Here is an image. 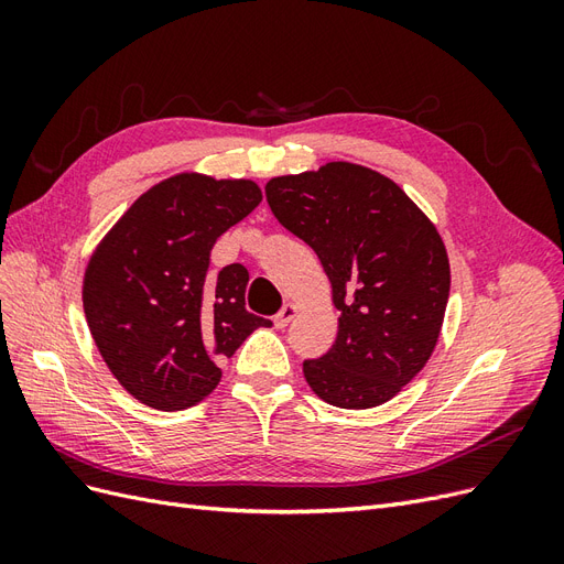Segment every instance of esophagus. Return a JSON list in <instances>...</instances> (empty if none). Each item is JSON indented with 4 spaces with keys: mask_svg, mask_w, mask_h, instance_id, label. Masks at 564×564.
<instances>
[{
    "mask_svg": "<svg viewBox=\"0 0 564 564\" xmlns=\"http://www.w3.org/2000/svg\"><path fill=\"white\" fill-rule=\"evenodd\" d=\"M296 313H299V305L296 303H284V308L275 315V327L284 329L286 324L296 317Z\"/></svg>",
    "mask_w": 564,
    "mask_h": 564,
    "instance_id": "obj_1",
    "label": "esophagus"
}]
</instances>
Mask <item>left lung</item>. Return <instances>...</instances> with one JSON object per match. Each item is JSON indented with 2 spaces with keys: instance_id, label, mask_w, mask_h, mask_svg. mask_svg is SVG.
Returning <instances> with one entry per match:
<instances>
[{
  "instance_id": "left-lung-1",
  "label": "left lung",
  "mask_w": 564,
  "mask_h": 564,
  "mask_svg": "<svg viewBox=\"0 0 564 564\" xmlns=\"http://www.w3.org/2000/svg\"><path fill=\"white\" fill-rule=\"evenodd\" d=\"M265 197L280 224L313 247L338 315L334 346L303 373L340 409L392 400L431 360L449 299V259L433 220L369 166L327 162L275 176Z\"/></svg>"
}]
</instances>
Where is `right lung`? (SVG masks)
I'll return each instance as SVG.
<instances>
[{
	"label": "right lung",
	"instance_id": "obj_1",
	"mask_svg": "<svg viewBox=\"0 0 564 564\" xmlns=\"http://www.w3.org/2000/svg\"><path fill=\"white\" fill-rule=\"evenodd\" d=\"M261 199L249 178L183 172L145 191L96 245L82 282L84 315L131 398L160 412L195 406L218 386V360L272 324L245 308V265L209 275L218 237Z\"/></svg>",
	"mask_w": 564,
	"mask_h": 564
}]
</instances>
